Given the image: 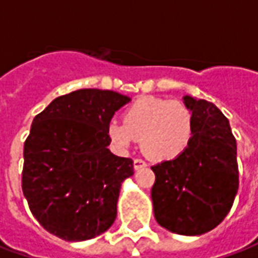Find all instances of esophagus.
I'll return each mask as SVG.
<instances>
[{
  "instance_id": "esophagus-1",
  "label": "esophagus",
  "mask_w": 258,
  "mask_h": 258,
  "mask_svg": "<svg viewBox=\"0 0 258 258\" xmlns=\"http://www.w3.org/2000/svg\"><path fill=\"white\" fill-rule=\"evenodd\" d=\"M148 164H146L145 160H142V159H134V168L135 170H141V168L146 167Z\"/></svg>"
}]
</instances>
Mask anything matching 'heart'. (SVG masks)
Instances as JSON below:
<instances>
[{
  "instance_id": "b5f03b06",
  "label": "heart",
  "mask_w": 258,
  "mask_h": 258,
  "mask_svg": "<svg viewBox=\"0 0 258 258\" xmlns=\"http://www.w3.org/2000/svg\"><path fill=\"white\" fill-rule=\"evenodd\" d=\"M123 120H113L107 125L113 144L128 149L138 138L144 153L155 162L178 159L194 141V112L182 102L142 96L124 110Z\"/></svg>"
}]
</instances>
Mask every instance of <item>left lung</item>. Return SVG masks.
Returning a JSON list of instances; mask_svg holds the SVG:
<instances>
[{"instance_id":"obj_1","label":"left lung","mask_w":258,"mask_h":258,"mask_svg":"<svg viewBox=\"0 0 258 258\" xmlns=\"http://www.w3.org/2000/svg\"><path fill=\"white\" fill-rule=\"evenodd\" d=\"M194 112L192 145L175 160L152 166L153 213L170 232L196 236L225 218L239 186L236 140L228 118L211 102L184 96Z\"/></svg>"}]
</instances>
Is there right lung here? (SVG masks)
<instances>
[{"label":"right lung","instance_id":"right-lung-1","mask_svg":"<svg viewBox=\"0 0 258 258\" xmlns=\"http://www.w3.org/2000/svg\"><path fill=\"white\" fill-rule=\"evenodd\" d=\"M130 101L114 91L85 88L58 96L34 117L22 189L49 233L81 242L112 227L120 186L134 174V162L107 149V125Z\"/></svg>","mask_w":258,"mask_h":258}]
</instances>
